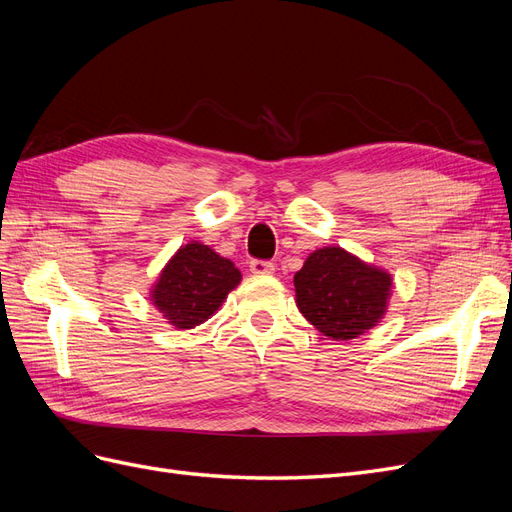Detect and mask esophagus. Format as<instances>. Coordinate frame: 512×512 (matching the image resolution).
Returning a JSON list of instances; mask_svg holds the SVG:
<instances>
[{
  "label": "esophagus",
  "mask_w": 512,
  "mask_h": 512,
  "mask_svg": "<svg viewBox=\"0 0 512 512\" xmlns=\"http://www.w3.org/2000/svg\"><path fill=\"white\" fill-rule=\"evenodd\" d=\"M250 271L256 273V275H271L275 271V265L271 260H260V258H254L250 262Z\"/></svg>",
  "instance_id": "obj_1"
}]
</instances>
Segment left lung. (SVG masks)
<instances>
[{"label":"left lung","instance_id":"1","mask_svg":"<svg viewBox=\"0 0 512 512\" xmlns=\"http://www.w3.org/2000/svg\"><path fill=\"white\" fill-rule=\"evenodd\" d=\"M391 275L365 265L342 247L309 254L294 273L299 312L333 339H354L382 318L391 292Z\"/></svg>","mask_w":512,"mask_h":512}]
</instances>
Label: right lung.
<instances>
[{"label":"right lung","instance_id":"obj_1","mask_svg":"<svg viewBox=\"0 0 512 512\" xmlns=\"http://www.w3.org/2000/svg\"><path fill=\"white\" fill-rule=\"evenodd\" d=\"M241 282V271L211 247L188 243L173 256L153 288V303L179 329L203 324Z\"/></svg>","mask_w":512,"mask_h":512}]
</instances>
